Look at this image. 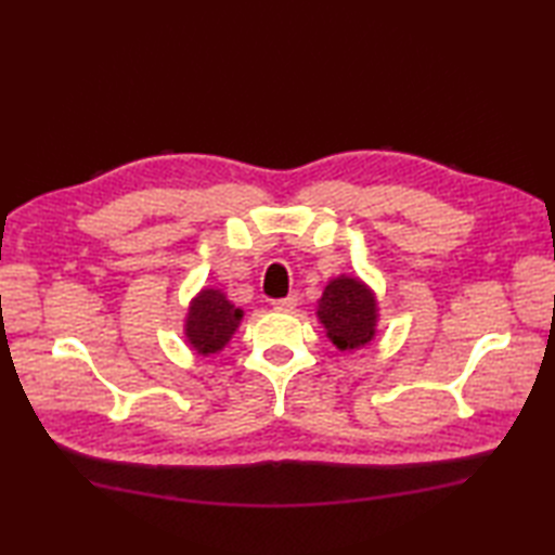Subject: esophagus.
<instances>
[{
	"label": "esophagus",
	"instance_id": "34e87169",
	"mask_svg": "<svg viewBox=\"0 0 555 555\" xmlns=\"http://www.w3.org/2000/svg\"><path fill=\"white\" fill-rule=\"evenodd\" d=\"M296 305H298V298L288 296V298H281V300L271 302V308H274L276 312H291V310H296Z\"/></svg>",
	"mask_w": 555,
	"mask_h": 555
}]
</instances>
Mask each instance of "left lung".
Instances as JSON below:
<instances>
[{"instance_id": "8db88e82", "label": "left lung", "mask_w": 555, "mask_h": 555, "mask_svg": "<svg viewBox=\"0 0 555 555\" xmlns=\"http://www.w3.org/2000/svg\"><path fill=\"white\" fill-rule=\"evenodd\" d=\"M314 314L338 350L350 352L370 346L379 332V300L360 276L338 274L328 279Z\"/></svg>"}]
</instances>
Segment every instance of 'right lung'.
<instances>
[{"instance_id":"add662e5","label":"right lung","mask_w":555,"mask_h":555,"mask_svg":"<svg viewBox=\"0 0 555 555\" xmlns=\"http://www.w3.org/2000/svg\"><path fill=\"white\" fill-rule=\"evenodd\" d=\"M245 312L235 308L227 293L215 286H203L188 302L183 317V338L197 356H217L231 344L243 324Z\"/></svg>"}]
</instances>
